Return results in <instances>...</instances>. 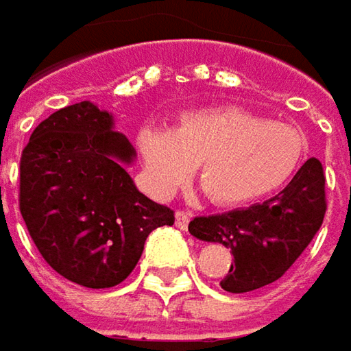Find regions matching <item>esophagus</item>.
<instances>
[{"mask_svg": "<svg viewBox=\"0 0 351 351\" xmlns=\"http://www.w3.org/2000/svg\"><path fill=\"white\" fill-rule=\"evenodd\" d=\"M189 221H191V213H189V211H184V209H178V211H176V227L187 229Z\"/></svg>", "mask_w": 351, "mask_h": 351, "instance_id": "esophagus-1", "label": "esophagus"}]
</instances>
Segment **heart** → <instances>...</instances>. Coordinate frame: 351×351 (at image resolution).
Masks as SVG:
<instances>
[{"label": "heart", "instance_id": "1", "mask_svg": "<svg viewBox=\"0 0 351 351\" xmlns=\"http://www.w3.org/2000/svg\"><path fill=\"white\" fill-rule=\"evenodd\" d=\"M138 144L158 193H171L197 167L199 187L217 205H241L276 191L308 154L302 128L241 106L189 112L169 132L144 128Z\"/></svg>", "mask_w": 351, "mask_h": 351}]
</instances>
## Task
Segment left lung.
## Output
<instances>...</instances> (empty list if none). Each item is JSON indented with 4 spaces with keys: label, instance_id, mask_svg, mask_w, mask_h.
Segmentation results:
<instances>
[{
    "label": "left lung",
    "instance_id": "obj_1",
    "mask_svg": "<svg viewBox=\"0 0 351 351\" xmlns=\"http://www.w3.org/2000/svg\"><path fill=\"white\" fill-rule=\"evenodd\" d=\"M326 209L324 167L320 160L310 158L269 202L195 217L189 233L231 249L235 263L221 280V289L251 292L278 280L296 263L322 227Z\"/></svg>",
    "mask_w": 351,
    "mask_h": 351
}]
</instances>
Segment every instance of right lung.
Instances as JSON below:
<instances>
[{
    "mask_svg": "<svg viewBox=\"0 0 351 351\" xmlns=\"http://www.w3.org/2000/svg\"><path fill=\"white\" fill-rule=\"evenodd\" d=\"M134 148L93 102L61 108L29 138L19 162V211L47 265L86 289L120 285L148 235L173 211L136 189Z\"/></svg>",
    "mask_w": 351,
    "mask_h": 351,
    "instance_id": "obj_1",
    "label": "right lung"
}]
</instances>
